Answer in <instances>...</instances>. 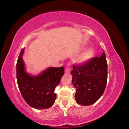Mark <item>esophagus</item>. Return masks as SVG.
Returning <instances> with one entry per match:
<instances>
[{"label": "esophagus", "mask_w": 129, "mask_h": 129, "mask_svg": "<svg viewBox=\"0 0 129 129\" xmlns=\"http://www.w3.org/2000/svg\"><path fill=\"white\" fill-rule=\"evenodd\" d=\"M70 70H71V68H70L69 64H68V66H67L66 68V69H65V70H64L65 73H69L70 72Z\"/></svg>", "instance_id": "1"}]
</instances>
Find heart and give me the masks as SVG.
<instances>
[{
  "label": "heart",
  "instance_id": "obj_1",
  "mask_svg": "<svg viewBox=\"0 0 129 129\" xmlns=\"http://www.w3.org/2000/svg\"><path fill=\"white\" fill-rule=\"evenodd\" d=\"M95 54V50L93 48H89L86 50L83 53L81 60L82 61H87L90 60Z\"/></svg>",
  "mask_w": 129,
  "mask_h": 129
}]
</instances>
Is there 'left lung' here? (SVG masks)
Instances as JSON below:
<instances>
[{"label":"left lung","instance_id":"1","mask_svg":"<svg viewBox=\"0 0 129 129\" xmlns=\"http://www.w3.org/2000/svg\"><path fill=\"white\" fill-rule=\"evenodd\" d=\"M72 84L76 88V102L82 106L95 103L105 91L107 81V63L105 53L83 64L73 66Z\"/></svg>","mask_w":129,"mask_h":129}]
</instances>
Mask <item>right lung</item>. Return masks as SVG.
Wrapping results in <instances>:
<instances>
[{
  "label": "right lung",
  "instance_id": "obj_1",
  "mask_svg": "<svg viewBox=\"0 0 129 129\" xmlns=\"http://www.w3.org/2000/svg\"><path fill=\"white\" fill-rule=\"evenodd\" d=\"M24 50L20 51L16 64L17 82L21 94L33 108L48 109L55 102L54 89L64 75V68H49L38 76L30 75L26 72L22 59Z\"/></svg>",
  "mask_w": 129,
  "mask_h": 129
}]
</instances>
